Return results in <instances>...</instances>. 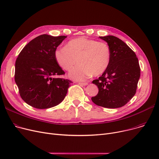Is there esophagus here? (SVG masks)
Here are the masks:
<instances>
[{
    "instance_id": "obj_1",
    "label": "esophagus",
    "mask_w": 159,
    "mask_h": 159,
    "mask_svg": "<svg viewBox=\"0 0 159 159\" xmlns=\"http://www.w3.org/2000/svg\"><path fill=\"white\" fill-rule=\"evenodd\" d=\"M79 84H80V86H86V85H88V84L87 82H79Z\"/></svg>"
}]
</instances>
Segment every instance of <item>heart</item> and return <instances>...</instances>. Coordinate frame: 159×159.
<instances>
[{
    "label": "heart",
    "mask_w": 159,
    "mask_h": 159,
    "mask_svg": "<svg viewBox=\"0 0 159 159\" xmlns=\"http://www.w3.org/2000/svg\"><path fill=\"white\" fill-rule=\"evenodd\" d=\"M54 57L57 64L65 71L70 70L77 61L78 65L70 72L69 77L83 81L91 75L98 76L107 70L111 51L104 42L81 37L70 40L64 48L56 49Z\"/></svg>",
    "instance_id": "heart-1"
}]
</instances>
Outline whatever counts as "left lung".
Masks as SVG:
<instances>
[{"label":"left lung","instance_id":"left-lung-1","mask_svg":"<svg viewBox=\"0 0 159 159\" xmlns=\"http://www.w3.org/2000/svg\"><path fill=\"white\" fill-rule=\"evenodd\" d=\"M99 38L110 46L111 59L102 76L92 82L97 86L98 93L91 97V101L104 107H120L136 93L140 76L138 58L135 52L120 39L113 35Z\"/></svg>","mask_w":159,"mask_h":159}]
</instances>
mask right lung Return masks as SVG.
I'll list each match as a JSON object with an SVG mask.
<instances>
[{"label":"right lung","mask_w":159,"mask_h":159,"mask_svg":"<svg viewBox=\"0 0 159 159\" xmlns=\"http://www.w3.org/2000/svg\"><path fill=\"white\" fill-rule=\"evenodd\" d=\"M66 36H38L25 46L15 62V81L23 101L37 109H47L64 99L72 82L53 78L65 73L55 59L57 48Z\"/></svg>","instance_id":"obj_1"}]
</instances>
